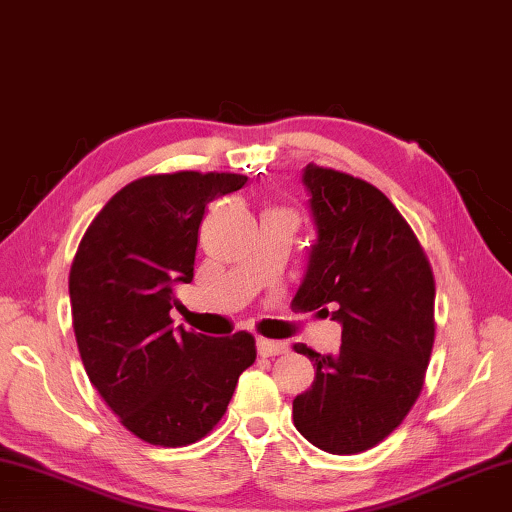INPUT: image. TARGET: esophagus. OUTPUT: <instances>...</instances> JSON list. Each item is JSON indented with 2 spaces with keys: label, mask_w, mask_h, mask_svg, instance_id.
Returning a JSON list of instances; mask_svg holds the SVG:
<instances>
[{
  "label": "esophagus",
  "mask_w": 512,
  "mask_h": 512,
  "mask_svg": "<svg viewBox=\"0 0 512 512\" xmlns=\"http://www.w3.org/2000/svg\"><path fill=\"white\" fill-rule=\"evenodd\" d=\"M257 351L259 356H280V353H286L288 347L284 342H277V340H257Z\"/></svg>",
  "instance_id": "obj_1"
}]
</instances>
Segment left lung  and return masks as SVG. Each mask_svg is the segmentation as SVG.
<instances>
[{"instance_id":"8db88e82","label":"left lung","mask_w":512,"mask_h":512,"mask_svg":"<svg viewBox=\"0 0 512 512\" xmlns=\"http://www.w3.org/2000/svg\"><path fill=\"white\" fill-rule=\"evenodd\" d=\"M302 183L318 237L293 304L331 313L342 347L336 356L293 347L315 367L313 385L293 401V423L315 448L358 454L387 439L421 394L434 275L412 228L374 185L313 163Z\"/></svg>"}]
</instances>
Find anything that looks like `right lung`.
Listing matches in <instances>:
<instances>
[{"instance_id":"add662e5","label":"right lung","mask_w":512,"mask_h":512,"mask_svg":"<svg viewBox=\"0 0 512 512\" xmlns=\"http://www.w3.org/2000/svg\"><path fill=\"white\" fill-rule=\"evenodd\" d=\"M248 176L174 172L132 181L82 237L69 273L78 351L91 385L129 432L181 448L226 414L255 338L174 331V288L194 277L206 206Z\"/></svg>"}]
</instances>
